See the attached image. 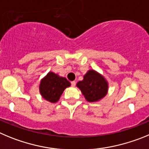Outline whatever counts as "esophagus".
Listing matches in <instances>:
<instances>
[{
	"mask_svg": "<svg viewBox=\"0 0 149 149\" xmlns=\"http://www.w3.org/2000/svg\"><path fill=\"white\" fill-rule=\"evenodd\" d=\"M76 82L75 81H71V85L73 87H75L76 86Z\"/></svg>",
	"mask_w": 149,
	"mask_h": 149,
	"instance_id": "34e87169",
	"label": "esophagus"
}]
</instances>
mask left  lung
<instances>
[{"instance_id": "8db88e82", "label": "left lung", "mask_w": 149, "mask_h": 149, "mask_svg": "<svg viewBox=\"0 0 149 149\" xmlns=\"http://www.w3.org/2000/svg\"><path fill=\"white\" fill-rule=\"evenodd\" d=\"M76 86L89 102H99L106 96L108 91L107 80L94 70H89L84 75L83 80L79 81Z\"/></svg>"}]
</instances>
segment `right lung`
<instances>
[{"label":"right lung","mask_w":149,"mask_h":149,"mask_svg":"<svg viewBox=\"0 0 149 149\" xmlns=\"http://www.w3.org/2000/svg\"><path fill=\"white\" fill-rule=\"evenodd\" d=\"M70 86V83L66 78L49 71L40 81L39 92L47 101L56 103L59 100L64 91Z\"/></svg>","instance_id":"1"}]
</instances>
